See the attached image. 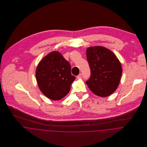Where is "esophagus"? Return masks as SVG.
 Returning a JSON list of instances; mask_svg holds the SVG:
<instances>
[{"instance_id":"obj_1","label":"esophagus","mask_w":147,"mask_h":147,"mask_svg":"<svg viewBox=\"0 0 147 147\" xmlns=\"http://www.w3.org/2000/svg\"><path fill=\"white\" fill-rule=\"evenodd\" d=\"M76 78H77L78 79H81L82 78V75L81 74H80Z\"/></svg>"}]
</instances>
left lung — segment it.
<instances>
[{"label":"left lung","mask_w":147,"mask_h":147,"mask_svg":"<svg viewBox=\"0 0 147 147\" xmlns=\"http://www.w3.org/2000/svg\"><path fill=\"white\" fill-rule=\"evenodd\" d=\"M86 58L91 76L86 82L89 89L96 95L105 97L117 89L122 74L121 62L109 49L100 46L86 49Z\"/></svg>","instance_id":"8db88e82"}]
</instances>
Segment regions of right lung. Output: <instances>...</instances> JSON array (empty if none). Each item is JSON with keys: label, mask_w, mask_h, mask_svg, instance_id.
<instances>
[{"label": "right lung", "mask_w": 147, "mask_h": 147, "mask_svg": "<svg viewBox=\"0 0 147 147\" xmlns=\"http://www.w3.org/2000/svg\"><path fill=\"white\" fill-rule=\"evenodd\" d=\"M71 69L69 62L58 51H52L45 56L36 71L37 82L42 93L52 100L64 97L75 79Z\"/></svg>", "instance_id": "obj_1"}]
</instances>
